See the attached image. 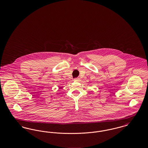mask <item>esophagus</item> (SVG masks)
Returning <instances> with one entry per match:
<instances>
[{
  "mask_svg": "<svg viewBox=\"0 0 148 148\" xmlns=\"http://www.w3.org/2000/svg\"><path fill=\"white\" fill-rule=\"evenodd\" d=\"M79 80H80V79H79V77H77V78H75V79H74V80H75V82H79Z\"/></svg>",
  "mask_w": 148,
  "mask_h": 148,
  "instance_id": "obj_1",
  "label": "esophagus"
}]
</instances>
